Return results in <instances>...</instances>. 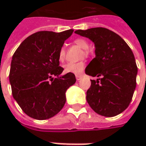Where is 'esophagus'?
I'll return each instance as SVG.
<instances>
[{
	"label": "esophagus",
	"mask_w": 146,
	"mask_h": 146,
	"mask_svg": "<svg viewBox=\"0 0 146 146\" xmlns=\"http://www.w3.org/2000/svg\"><path fill=\"white\" fill-rule=\"evenodd\" d=\"M81 77H82V76H81V75H76V80H80L81 79Z\"/></svg>",
	"instance_id": "1"
}]
</instances>
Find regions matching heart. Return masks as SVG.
<instances>
[{
	"label": "heart",
	"instance_id": "1",
	"mask_svg": "<svg viewBox=\"0 0 146 146\" xmlns=\"http://www.w3.org/2000/svg\"><path fill=\"white\" fill-rule=\"evenodd\" d=\"M75 44H76L78 47L84 49V56H88L89 54L88 48L89 44L87 40L84 38H77L74 40ZM66 48L62 47L60 48L58 51V60L60 62H62L66 58ZM85 67V63L84 62H69L64 66V72L66 73H73L76 75H79L84 70Z\"/></svg>",
	"mask_w": 146,
	"mask_h": 146
}]
</instances>
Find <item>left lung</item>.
Returning <instances> with one entry per match:
<instances>
[{
	"instance_id": "obj_1",
	"label": "left lung",
	"mask_w": 146,
	"mask_h": 146,
	"mask_svg": "<svg viewBox=\"0 0 146 146\" xmlns=\"http://www.w3.org/2000/svg\"><path fill=\"white\" fill-rule=\"evenodd\" d=\"M75 33L95 44V58L86 67L85 73L101 78L91 80L86 97L89 106L106 117L121 113L128 107L136 88L138 67L131 49L118 34L106 28Z\"/></svg>"
}]
</instances>
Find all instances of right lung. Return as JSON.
<instances>
[{
  "label": "right lung",
  "instance_id": "1",
  "mask_svg": "<svg viewBox=\"0 0 146 146\" xmlns=\"http://www.w3.org/2000/svg\"><path fill=\"white\" fill-rule=\"evenodd\" d=\"M73 32H36L25 39L12 56L9 81L13 98L33 119L56 115L66 103V90L76 82L73 73L60 76L63 68L58 60V51Z\"/></svg>",
  "mask_w": 146,
  "mask_h": 146
}]
</instances>
